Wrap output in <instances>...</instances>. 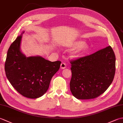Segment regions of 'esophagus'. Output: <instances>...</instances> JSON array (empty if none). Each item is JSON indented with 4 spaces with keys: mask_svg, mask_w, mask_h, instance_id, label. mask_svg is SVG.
I'll return each mask as SVG.
<instances>
[{
    "mask_svg": "<svg viewBox=\"0 0 123 123\" xmlns=\"http://www.w3.org/2000/svg\"><path fill=\"white\" fill-rule=\"evenodd\" d=\"M60 68H61V69H64L66 68V64L64 63V62H62V63L60 65Z\"/></svg>",
    "mask_w": 123,
    "mask_h": 123,
    "instance_id": "1",
    "label": "esophagus"
}]
</instances>
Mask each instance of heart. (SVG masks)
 <instances>
[{"label":"heart","mask_w":123,"mask_h":123,"mask_svg":"<svg viewBox=\"0 0 123 123\" xmlns=\"http://www.w3.org/2000/svg\"><path fill=\"white\" fill-rule=\"evenodd\" d=\"M67 46H75L72 50V55L74 57H77L80 56V55L84 53L88 49V44L85 42H82L81 41H75L72 43L71 44H68Z\"/></svg>","instance_id":"b5f03b06"}]
</instances>
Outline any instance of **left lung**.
Returning a JSON list of instances; mask_svg holds the SVG:
<instances>
[{
	"label": "left lung",
	"mask_w": 123,
	"mask_h": 123,
	"mask_svg": "<svg viewBox=\"0 0 123 123\" xmlns=\"http://www.w3.org/2000/svg\"><path fill=\"white\" fill-rule=\"evenodd\" d=\"M115 61L113 49L108 46L70 62V87L73 96L78 99H90L103 94L113 81Z\"/></svg>",
	"instance_id": "obj_1"
}]
</instances>
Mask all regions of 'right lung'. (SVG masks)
Returning a JSON list of instances; mask_svg holds the SVG:
<instances>
[{
  "label": "right lung",
  "instance_id": "obj_1",
  "mask_svg": "<svg viewBox=\"0 0 123 123\" xmlns=\"http://www.w3.org/2000/svg\"><path fill=\"white\" fill-rule=\"evenodd\" d=\"M18 36L8 50L5 70L12 86L28 98L40 97L48 90L53 75L61 62H51L40 56L26 57L20 51L22 34Z\"/></svg>",
  "mask_w": 123,
  "mask_h": 123
}]
</instances>
